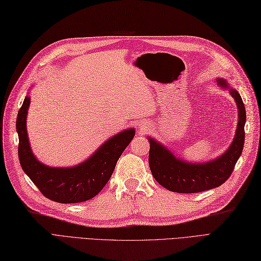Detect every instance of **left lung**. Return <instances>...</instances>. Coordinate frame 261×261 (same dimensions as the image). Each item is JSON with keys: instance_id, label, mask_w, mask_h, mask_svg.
<instances>
[{"instance_id": "left-lung-1", "label": "left lung", "mask_w": 261, "mask_h": 261, "mask_svg": "<svg viewBox=\"0 0 261 261\" xmlns=\"http://www.w3.org/2000/svg\"><path fill=\"white\" fill-rule=\"evenodd\" d=\"M217 82L221 87L229 88L224 80H217ZM229 92L238 106L239 122L230 147L217 160L202 164L186 163L175 157L160 143L148 138L150 171L163 187L175 193L193 194L219 187L229 178L243 152L246 123V109L243 99L236 90L230 88Z\"/></svg>"}]
</instances>
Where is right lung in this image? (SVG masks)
Returning <instances> with one entry per match:
<instances>
[{
	"label": "right lung",
	"instance_id": "right-lung-1",
	"mask_svg": "<svg viewBox=\"0 0 261 261\" xmlns=\"http://www.w3.org/2000/svg\"><path fill=\"white\" fill-rule=\"evenodd\" d=\"M30 101L29 96L25 97L16 118L18 160L25 174L46 198L53 201L74 204L93 198L110 180L120 155L134 138L135 130L129 128L110 138L91 158L77 166L48 167L37 161L31 150L27 130Z\"/></svg>",
	"mask_w": 261,
	"mask_h": 261
}]
</instances>
